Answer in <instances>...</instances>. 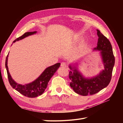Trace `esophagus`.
Instances as JSON below:
<instances>
[{"label":"esophagus","instance_id":"obj_1","mask_svg":"<svg viewBox=\"0 0 123 123\" xmlns=\"http://www.w3.org/2000/svg\"><path fill=\"white\" fill-rule=\"evenodd\" d=\"M67 66L66 63L65 62H62L61 63V67L62 68H66Z\"/></svg>","mask_w":123,"mask_h":123}]
</instances>
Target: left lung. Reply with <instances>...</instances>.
<instances>
[{
    "instance_id": "8db88e82",
    "label": "left lung",
    "mask_w": 123,
    "mask_h": 123,
    "mask_svg": "<svg viewBox=\"0 0 123 123\" xmlns=\"http://www.w3.org/2000/svg\"><path fill=\"white\" fill-rule=\"evenodd\" d=\"M97 31L98 36L97 46L94 49L100 51L105 69L97 76L86 79L76 69L72 70V67L69 66L72 70L69 74L70 87L75 92L84 96L94 95L109 85L115 64V57L110 41L100 31L97 30Z\"/></svg>"
}]
</instances>
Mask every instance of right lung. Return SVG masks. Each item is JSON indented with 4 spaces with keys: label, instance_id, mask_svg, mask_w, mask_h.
<instances>
[{
    "label": "right lung",
    "instance_id": "1",
    "mask_svg": "<svg viewBox=\"0 0 123 123\" xmlns=\"http://www.w3.org/2000/svg\"><path fill=\"white\" fill-rule=\"evenodd\" d=\"M36 33V31L35 32H26L21 36L17 38L13 42H15L16 41L22 40L27 36L34 34ZM8 56V54L7 55L6 57L5 66H6L7 70L8 79L10 86L16 90L21 93L22 95L29 98L36 97L41 95L44 92L49 80L60 66V63H57L53 65V66L47 68L42 74H41L40 76L35 81L30 83H28V84L23 85L18 84L12 79L9 72L7 66Z\"/></svg>",
    "mask_w": 123,
    "mask_h": 123
}]
</instances>
